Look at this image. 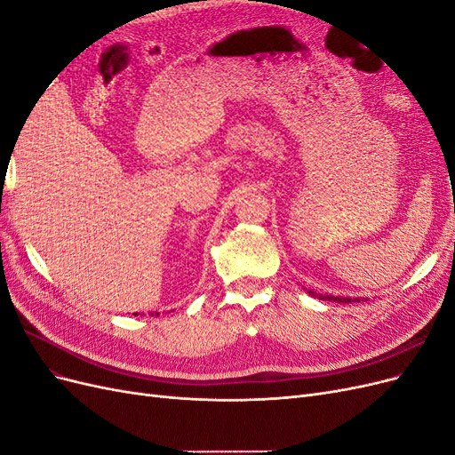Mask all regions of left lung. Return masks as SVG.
Returning a JSON list of instances; mask_svg holds the SVG:
<instances>
[{"mask_svg":"<svg viewBox=\"0 0 455 455\" xmlns=\"http://www.w3.org/2000/svg\"><path fill=\"white\" fill-rule=\"evenodd\" d=\"M309 294L313 298H319V299H328V301H338V304H349V301H364V298H349V296H330V294H316L313 291H309Z\"/></svg>","mask_w":455,"mask_h":455,"instance_id":"1","label":"left lung"}]
</instances>
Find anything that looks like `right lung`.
<instances>
[{
    "mask_svg": "<svg viewBox=\"0 0 455 455\" xmlns=\"http://www.w3.org/2000/svg\"><path fill=\"white\" fill-rule=\"evenodd\" d=\"M134 315H136V313H134ZM151 315H154V313H151ZM156 315H159V313H157V311H156Z\"/></svg>",
    "mask_w": 455,
    "mask_h": 455,
    "instance_id": "obj_1",
    "label": "right lung"
}]
</instances>
